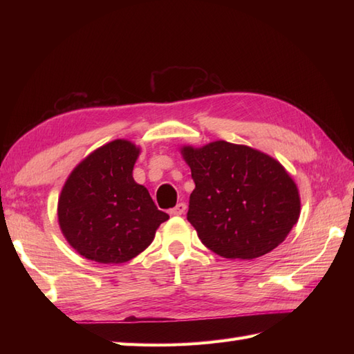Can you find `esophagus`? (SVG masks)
<instances>
[{"label": "esophagus", "mask_w": 354, "mask_h": 354, "mask_svg": "<svg viewBox=\"0 0 354 354\" xmlns=\"http://www.w3.org/2000/svg\"><path fill=\"white\" fill-rule=\"evenodd\" d=\"M185 209H187V205L184 204V202H179V204H178L176 207H173V208L170 209V214H171V216H181V214L185 213Z\"/></svg>", "instance_id": "esophagus-1"}]
</instances>
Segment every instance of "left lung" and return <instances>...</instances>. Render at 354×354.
Returning a JSON list of instances; mask_svg holds the SVG:
<instances>
[{"instance_id": "obj_1", "label": "left lung", "mask_w": 354, "mask_h": 354, "mask_svg": "<svg viewBox=\"0 0 354 354\" xmlns=\"http://www.w3.org/2000/svg\"><path fill=\"white\" fill-rule=\"evenodd\" d=\"M183 155L196 185L187 221L214 254L232 260L261 257L298 222V189L274 158L227 141L184 147Z\"/></svg>"}]
</instances>
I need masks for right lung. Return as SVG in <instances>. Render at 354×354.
Returning <instances> with one entry per match:
<instances>
[{"mask_svg": "<svg viewBox=\"0 0 354 354\" xmlns=\"http://www.w3.org/2000/svg\"><path fill=\"white\" fill-rule=\"evenodd\" d=\"M140 150L115 140L73 170L59 198V225L68 243L88 260L124 263L152 243L169 219L146 187L133 181Z\"/></svg>", "mask_w": 354, "mask_h": 354, "instance_id": "add662e5", "label": "right lung"}]
</instances>
